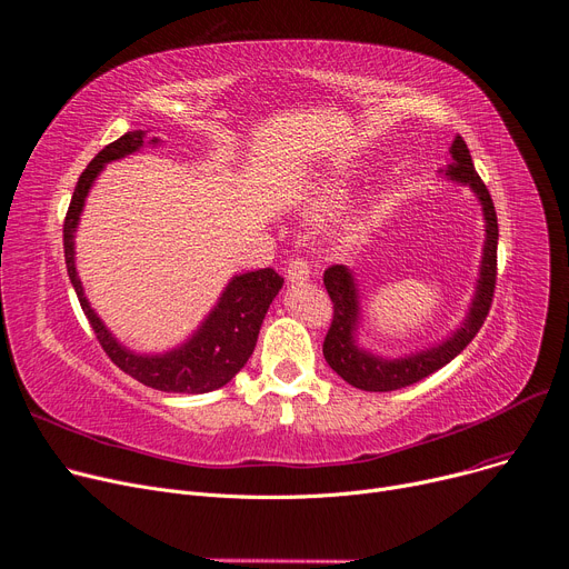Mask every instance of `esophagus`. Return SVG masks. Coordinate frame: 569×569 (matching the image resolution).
Returning a JSON list of instances; mask_svg holds the SVG:
<instances>
[{
  "label": "esophagus",
  "mask_w": 569,
  "mask_h": 569,
  "mask_svg": "<svg viewBox=\"0 0 569 569\" xmlns=\"http://www.w3.org/2000/svg\"><path fill=\"white\" fill-rule=\"evenodd\" d=\"M308 278H310L308 259H291L287 266V280L289 282H306Z\"/></svg>",
  "instance_id": "esophagus-1"
}]
</instances>
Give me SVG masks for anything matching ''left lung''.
I'll use <instances>...</instances> for the list:
<instances>
[{"label":"left lung","mask_w":569,"mask_h":569,"mask_svg":"<svg viewBox=\"0 0 569 569\" xmlns=\"http://www.w3.org/2000/svg\"><path fill=\"white\" fill-rule=\"evenodd\" d=\"M449 152L453 161L447 167L445 176L458 182H466L475 189V194L481 201L483 220H486V246H483V259L479 270V284H477L472 308L461 329H458L447 342L419 351V355L396 359V361L377 359L355 345V331L359 323V293H357L355 280H351V273L345 266H338V263L323 270V287H327L333 303L331 327L327 338H323V359H327V363L342 377L345 382H349L351 387H357L361 391H396L402 387L417 385L419 380H423V377L440 370L453 357L461 355L483 327L486 317H489V310L493 303V291H496V278H498V214H496V206L489 189H486L483 180L475 171L466 141L461 137H456Z\"/></svg>","instance_id":"1"}]
</instances>
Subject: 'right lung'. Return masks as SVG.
I'll list each match as a JSON object with an SVG mask.
<instances>
[{"instance_id":"add662e5","label":"right lung","mask_w":569,"mask_h":569,"mask_svg":"<svg viewBox=\"0 0 569 569\" xmlns=\"http://www.w3.org/2000/svg\"><path fill=\"white\" fill-rule=\"evenodd\" d=\"M146 139V131L141 129L127 131L118 141L108 143L90 161L88 169L80 173L64 218V261L69 270V280L78 293L80 308H83L101 349L106 351V357L122 372L131 375L133 380H139L141 385L157 391L208 393L231 382V377L252 357L266 310L282 289L284 278L278 276L273 268H261L246 276H236L222 293L220 303L214 306V310L208 315L203 327L192 336V340L173 351H167V355H133V351L124 349L111 333H108L101 319L90 308L83 293V284L78 280L73 263V231L80 220V212H83V203L90 187L103 169V164L137 152ZM152 143H157V139H152Z\"/></svg>"}]
</instances>
